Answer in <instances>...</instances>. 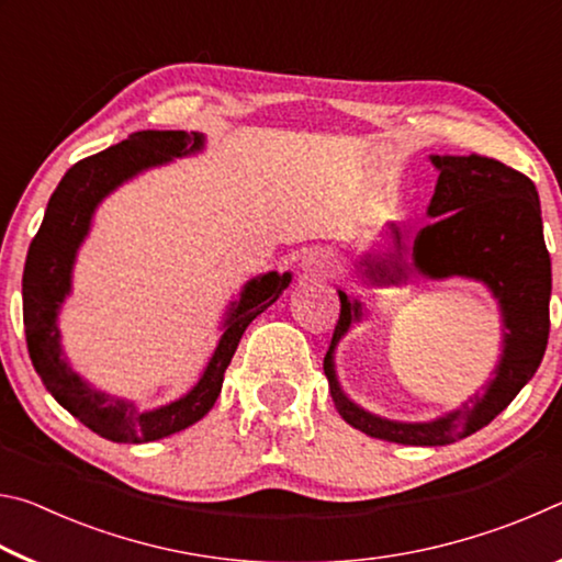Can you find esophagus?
Masks as SVG:
<instances>
[{
    "instance_id": "34e87169",
    "label": "esophagus",
    "mask_w": 562,
    "mask_h": 562,
    "mask_svg": "<svg viewBox=\"0 0 562 562\" xmlns=\"http://www.w3.org/2000/svg\"><path fill=\"white\" fill-rule=\"evenodd\" d=\"M304 268H307L310 272H327L331 268V255H327V252L310 255V258L304 260Z\"/></svg>"
}]
</instances>
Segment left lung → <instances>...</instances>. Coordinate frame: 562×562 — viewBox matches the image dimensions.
Returning <instances> with one entry per match:
<instances>
[{
    "instance_id": "1",
    "label": "left lung",
    "mask_w": 562,
    "mask_h": 562,
    "mask_svg": "<svg viewBox=\"0 0 562 562\" xmlns=\"http://www.w3.org/2000/svg\"><path fill=\"white\" fill-rule=\"evenodd\" d=\"M439 183L429 215L414 237L412 260L426 278H473L486 282L503 310V357L486 394L471 398L431 424H396L367 414L341 394L331 364V349L359 319V302L339 292V319L325 357L331 402L349 426L372 439L408 446H446L475 434L506 408L546 355L550 335V252L536 183L520 170L488 156H434ZM406 243L394 227V252L367 258L369 280L396 284L406 278Z\"/></svg>"
}]
</instances>
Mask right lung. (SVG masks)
Listing matches in <instances>:
<instances>
[{
  "mask_svg": "<svg viewBox=\"0 0 562 562\" xmlns=\"http://www.w3.org/2000/svg\"><path fill=\"white\" fill-rule=\"evenodd\" d=\"M203 146L201 133L186 131H138L101 154L74 164L49 198L40 233L26 252L22 297L24 335L32 364L44 386L66 412L89 426L93 434L119 443H146L188 429L211 412L221 394L225 369L231 364L247 325L280 297L290 274L268 272L245 284L240 302L233 304L215 355L190 394L156 412H138L133 404L93 392L76 376L61 357L56 310L69 292L76 247L89 231L93 207L123 180L148 166L166 164Z\"/></svg>",
  "mask_w": 562,
  "mask_h": 562,
  "instance_id": "right-lung-1",
  "label": "right lung"
}]
</instances>
